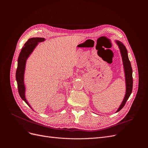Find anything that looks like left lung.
<instances>
[{"mask_svg": "<svg viewBox=\"0 0 148 148\" xmlns=\"http://www.w3.org/2000/svg\"><path fill=\"white\" fill-rule=\"evenodd\" d=\"M116 43L118 44L119 47L120 49L122 58L124 70H125V73L126 88H127L125 96V97H124V99L123 100V101H122L121 106L118 108L117 112H118L120 111L122 108L124 107V106L125 105L127 101L129 98V97L131 94V92H132V90H133V70H132L130 61L128 59L127 50L125 47V46L124 45L122 44V42H121V41H116Z\"/></svg>", "mask_w": 148, "mask_h": 148, "instance_id": "obj_1", "label": "left lung"}]
</instances>
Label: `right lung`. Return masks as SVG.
Wrapping results in <instances>:
<instances>
[{
	"label": "right lung",
	"instance_id": "add662e5",
	"mask_svg": "<svg viewBox=\"0 0 148 148\" xmlns=\"http://www.w3.org/2000/svg\"><path fill=\"white\" fill-rule=\"evenodd\" d=\"M45 40L43 38H32L28 40V41L25 44L23 47L21 51L19 54L18 59V65L16 71V80L17 82V86L19 95L21 99L24 100V101L31 108V107L28 104V102L25 98V87L24 84V73L25 69L26 62L30 54L35 48V47L38 44V42H42Z\"/></svg>",
	"mask_w": 148,
	"mask_h": 148
}]
</instances>
